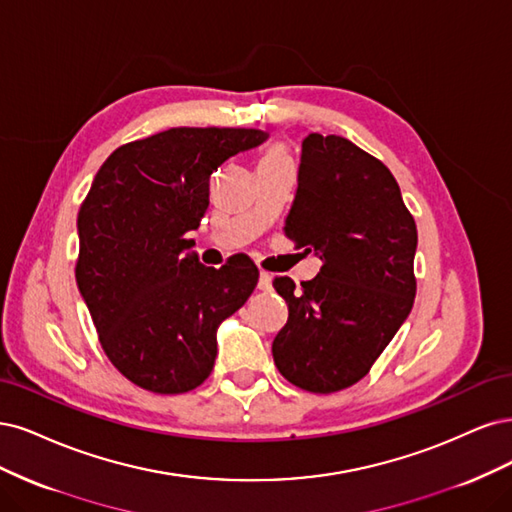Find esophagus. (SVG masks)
<instances>
[{
  "label": "esophagus",
  "instance_id": "esophagus-1",
  "mask_svg": "<svg viewBox=\"0 0 512 512\" xmlns=\"http://www.w3.org/2000/svg\"><path fill=\"white\" fill-rule=\"evenodd\" d=\"M257 287H259L261 291H270V289H272V276H270L268 272H261V274H259Z\"/></svg>",
  "mask_w": 512,
  "mask_h": 512
}]
</instances>
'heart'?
<instances>
[{"instance_id": "b5f03b06", "label": "heart", "mask_w": 512, "mask_h": 512, "mask_svg": "<svg viewBox=\"0 0 512 512\" xmlns=\"http://www.w3.org/2000/svg\"><path fill=\"white\" fill-rule=\"evenodd\" d=\"M274 161H289L287 148L283 144H270L263 148V153L259 157V163H274Z\"/></svg>"}]
</instances>
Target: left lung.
Returning <instances> with one entry per match:
<instances>
[{
	"label": "left lung",
	"instance_id": "obj_1",
	"mask_svg": "<svg viewBox=\"0 0 512 512\" xmlns=\"http://www.w3.org/2000/svg\"><path fill=\"white\" fill-rule=\"evenodd\" d=\"M285 236L323 266L300 289L276 276L289 319L272 342L278 372L310 393L364 378L415 302L417 225L381 159L342 136L302 142Z\"/></svg>",
	"mask_w": 512,
	"mask_h": 512
}]
</instances>
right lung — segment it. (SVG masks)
I'll list each match as a JSON object with an SVG mask.
<instances>
[{
  "label": "right lung",
  "instance_id": "1",
  "mask_svg": "<svg viewBox=\"0 0 512 512\" xmlns=\"http://www.w3.org/2000/svg\"><path fill=\"white\" fill-rule=\"evenodd\" d=\"M268 138L244 127H172L119 146L78 210L76 283L106 357L127 381L176 395L200 387L217 327L251 298V259L206 268L185 238L208 210L210 176Z\"/></svg>",
  "mask_w": 512,
  "mask_h": 512
}]
</instances>
